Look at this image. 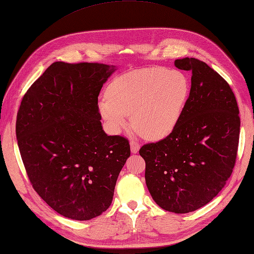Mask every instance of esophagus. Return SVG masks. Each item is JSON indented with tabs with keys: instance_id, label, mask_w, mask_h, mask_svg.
Segmentation results:
<instances>
[{
	"instance_id": "1",
	"label": "esophagus",
	"mask_w": 254,
	"mask_h": 254,
	"mask_svg": "<svg viewBox=\"0 0 254 254\" xmlns=\"http://www.w3.org/2000/svg\"><path fill=\"white\" fill-rule=\"evenodd\" d=\"M129 146H131V151H132V154H136V152H138V150H139V144L137 143V141H135V140H131L129 141Z\"/></svg>"
}]
</instances>
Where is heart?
<instances>
[{
  "mask_svg": "<svg viewBox=\"0 0 254 254\" xmlns=\"http://www.w3.org/2000/svg\"><path fill=\"white\" fill-rule=\"evenodd\" d=\"M190 85L178 70L154 67L118 76L108 87V97L99 100L104 119L120 132L132 114L134 127L149 139H162L179 125Z\"/></svg>",
  "mask_w": 254,
  "mask_h": 254,
  "instance_id": "heart-1",
  "label": "heart"
}]
</instances>
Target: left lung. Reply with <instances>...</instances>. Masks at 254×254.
I'll list each match as a JSON object with an SVG mask.
<instances>
[{
	"mask_svg": "<svg viewBox=\"0 0 254 254\" xmlns=\"http://www.w3.org/2000/svg\"><path fill=\"white\" fill-rule=\"evenodd\" d=\"M176 68L191 72V87L179 125L169 136L144 145L145 180L163 210L188 213L209 203L231 176L240 118L231 86L207 64L185 57Z\"/></svg>",
	"mask_w": 254,
	"mask_h": 254,
	"instance_id": "left-lung-1",
	"label": "left lung"
}]
</instances>
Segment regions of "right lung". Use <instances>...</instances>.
<instances>
[{
	"label": "right lung",
	"mask_w": 254,
	"mask_h": 254,
	"mask_svg": "<svg viewBox=\"0 0 254 254\" xmlns=\"http://www.w3.org/2000/svg\"><path fill=\"white\" fill-rule=\"evenodd\" d=\"M115 66L56 62L23 96L16 136L39 196L68 219L87 221L109 208L128 140L104 132L99 92Z\"/></svg>",
	"instance_id": "1"
}]
</instances>
